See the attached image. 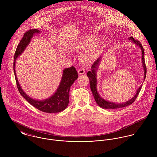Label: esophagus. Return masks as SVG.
I'll list each match as a JSON object with an SVG mask.
<instances>
[{
	"instance_id": "esophagus-1",
	"label": "esophagus",
	"mask_w": 157,
	"mask_h": 157,
	"mask_svg": "<svg viewBox=\"0 0 157 157\" xmlns=\"http://www.w3.org/2000/svg\"><path fill=\"white\" fill-rule=\"evenodd\" d=\"M85 73V70L84 69L80 68V69H79L78 70V74L79 75H82V74H84Z\"/></svg>"
}]
</instances>
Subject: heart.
<instances>
[{"mask_svg":"<svg viewBox=\"0 0 157 157\" xmlns=\"http://www.w3.org/2000/svg\"><path fill=\"white\" fill-rule=\"evenodd\" d=\"M97 40L96 37L90 36H83L74 39L70 42V47L72 50H83L94 44ZM94 58L91 52H84L80 57V60L84 63H88Z\"/></svg>","mask_w":157,"mask_h":157,"instance_id":"heart-1","label":"heart"}]
</instances>
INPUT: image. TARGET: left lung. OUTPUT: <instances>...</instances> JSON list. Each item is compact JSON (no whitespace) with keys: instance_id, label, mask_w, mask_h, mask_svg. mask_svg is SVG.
I'll list each match as a JSON object with an SVG mask.
<instances>
[{"instance_id":"1","label":"left lung","mask_w":157,"mask_h":157,"mask_svg":"<svg viewBox=\"0 0 157 157\" xmlns=\"http://www.w3.org/2000/svg\"><path fill=\"white\" fill-rule=\"evenodd\" d=\"M129 39L132 42L135 44L136 46H138L141 50V62H142V65L144 69V80L146 78V64L144 62V49L143 48V46L141 44L138 40H135L133 37H131L129 38ZM101 60V56L99 57L95 62H94V64L91 67V70L89 71L87 73V76L90 78V90L92 92V94L94 95V99L97 103V105L103 108V109H118L120 108H124L126 106H128L130 105H131L135 100L136 98L138 95L139 94L140 90L141 89V86H140L138 90L136 91V94H135L134 96L131 98L129 100L121 103H113L111 101H109L108 100H106L101 98L99 94V93L97 91V71L98 67V66L100 65V61Z\"/></svg>"}]
</instances>
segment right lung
Returning a JSON list of instances; mask_svg holds the SVG:
<instances>
[{
	"label": "right lung",
	"instance_id": "add662e5",
	"mask_svg": "<svg viewBox=\"0 0 157 157\" xmlns=\"http://www.w3.org/2000/svg\"><path fill=\"white\" fill-rule=\"evenodd\" d=\"M40 33L39 29H30L24 34L22 40L16 48L14 58L13 69L16 78V82L18 90L23 97L34 108L47 113H57L65 110L67 108L69 98V90L72 85L78 78V73L74 67L65 68L63 71V74L60 83L55 93L50 97L44 100H36L30 97L23 90L17 78L16 72V62L25 50L26 48L30 43L31 40L35 34Z\"/></svg>",
	"mask_w": 157,
	"mask_h": 157
}]
</instances>
